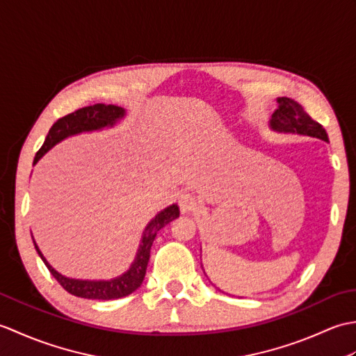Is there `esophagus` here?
Here are the masks:
<instances>
[{"mask_svg": "<svg viewBox=\"0 0 356 356\" xmlns=\"http://www.w3.org/2000/svg\"><path fill=\"white\" fill-rule=\"evenodd\" d=\"M199 205V200L191 193H184L179 195V207L182 213H191Z\"/></svg>", "mask_w": 356, "mask_h": 356, "instance_id": "34e87169", "label": "esophagus"}]
</instances>
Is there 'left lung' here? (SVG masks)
<instances>
[{"label": "left lung", "instance_id": "obj_1", "mask_svg": "<svg viewBox=\"0 0 356 356\" xmlns=\"http://www.w3.org/2000/svg\"><path fill=\"white\" fill-rule=\"evenodd\" d=\"M278 108L272 113L270 128L280 133L311 136L329 142L323 125L307 115L301 105L291 97H278Z\"/></svg>", "mask_w": 356, "mask_h": 356}]
</instances>
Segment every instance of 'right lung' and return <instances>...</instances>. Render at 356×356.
<instances>
[{
  "instance_id": "1",
  "label": "right lung",
  "mask_w": 356,
  "mask_h": 356,
  "mask_svg": "<svg viewBox=\"0 0 356 356\" xmlns=\"http://www.w3.org/2000/svg\"><path fill=\"white\" fill-rule=\"evenodd\" d=\"M125 116V110L122 107H118V105H105V104H95L88 105V107H82L76 111L70 113L61 119H58L50 131L45 138L42 147L38 151L35 156L33 165L40 161V159L47 153V151L55 147L58 142L63 139L69 138L73 134H79L84 131H95V130H102L105 127H113L119 119ZM179 207L171 205L161 211L153 220H151L145 231L142 234V240L138 249V254H136V259L133 264L127 272L122 275L111 280H76V278H69L63 274H59L58 270L50 266V263L45 260V257L40 251V248L35 243V249L40 254L45 266L50 270V274L56 278V282L61 284L64 289L74 295V297L81 298H88V300H116L122 298L134 292L138 287H140L143 278H145V272L149 260V251L151 246H153V241L157 236V232L161 231L165 225L172 222L174 218L179 217Z\"/></svg>"
}]
</instances>
